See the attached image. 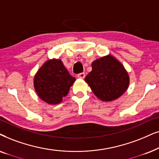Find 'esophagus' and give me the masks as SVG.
Instances as JSON below:
<instances>
[{
  "label": "esophagus",
  "mask_w": 159,
  "mask_h": 159,
  "mask_svg": "<svg viewBox=\"0 0 159 159\" xmlns=\"http://www.w3.org/2000/svg\"><path fill=\"white\" fill-rule=\"evenodd\" d=\"M77 76H78V78H81V79H83V78H85V73H81L78 74Z\"/></svg>",
  "instance_id": "34e87169"
}]
</instances>
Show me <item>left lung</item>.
<instances>
[{"mask_svg": "<svg viewBox=\"0 0 159 159\" xmlns=\"http://www.w3.org/2000/svg\"><path fill=\"white\" fill-rule=\"evenodd\" d=\"M85 81L94 94L102 101L118 99L128 89L129 77L121 63L111 55L97 59Z\"/></svg>", "mask_w": 159, "mask_h": 159, "instance_id": "left-lung-1", "label": "left lung"}]
</instances>
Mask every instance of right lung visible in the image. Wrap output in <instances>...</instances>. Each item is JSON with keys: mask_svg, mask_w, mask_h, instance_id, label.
<instances>
[{"mask_svg": "<svg viewBox=\"0 0 159 159\" xmlns=\"http://www.w3.org/2000/svg\"><path fill=\"white\" fill-rule=\"evenodd\" d=\"M75 81L62 61L52 59L44 63L35 74L34 88L42 100L56 105L62 101Z\"/></svg>", "mask_w": 159, "mask_h": 159, "instance_id": "add662e5", "label": "right lung"}]
</instances>
